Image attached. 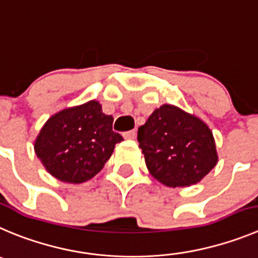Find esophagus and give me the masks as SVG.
I'll list each match as a JSON object with an SVG mask.
<instances>
[{
    "mask_svg": "<svg viewBox=\"0 0 258 258\" xmlns=\"http://www.w3.org/2000/svg\"><path fill=\"white\" fill-rule=\"evenodd\" d=\"M124 139H128V140H134L136 137V130H131V131H127L123 134Z\"/></svg>",
    "mask_w": 258,
    "mask_h": 258,
    "instance_id": "34e87169",
    "label": "esophagus"
}]
</instances>
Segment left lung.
<instances>
[{"mask_svg":"<svg viewBox=\"0 0 258 258\" xmlns=\"http://www.w3.org/2000/svg\"><path fill=\"white\" fill-rule=\"evenodd\" d=\"M150 174L168 187H188L218 163L213 131L199 117L172 104L156 108L137 131Z\"/></svg>","mask_w":258,"mask_h":258,"instance_id":"8db88e82","label":"left lung"}]
</instances>
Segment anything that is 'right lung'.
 <instances>
[{
  "instance_id": "obj_1",
  "label": "right lung",
  "mask_w": 258,
  "mask_h": 258,
  "mask_svg": "<svg viewBox=\"0 0 258 258\" xmlns=\"http://www.w3.org/2000/svg\"><path fill=\"white\" fill-rule=\"evenodd\" d=\"M113 117L90 100L48 118L34 141V151L50 175L83 183L100 172L123 137L112 130Z\"/></svg>"
}]
</instances>
